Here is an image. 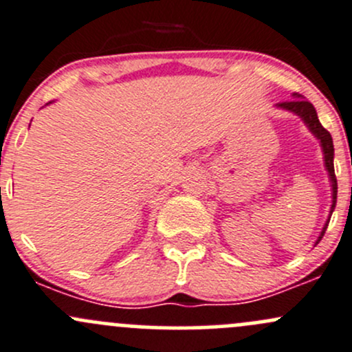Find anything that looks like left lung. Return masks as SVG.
<instances>
[{
    "mask_svg": "<svg viewBox=\"0 0 352 352\" xmlns=\"http://www.w3.org/2000/svg\"><path fill=\"white\" fill-rule=\"evenodd\" d=\"M278 107H281V108H285V110H289V111H293V113L300 115V117H302V120L307 123V126H309L311 132H314V135L320 140V146H322V149H324L325 168H327L329 176H331V183H332V206H331V215H332L336 201H338V177H336V173H334V144H332L331 133H329V130H325L324 126H322V123L318 122L317 111H315L314 104H311L310 101L300 98V95H295L293 100L281 101V103H278ZM329 220H327V223L324 226V229H322L320 237L317 239V242H315V244H318V242L322 241V237H324L325 230H327V226H329Z\"/></svg>",
    "mask_w": 352,
    "mask_h": 352,
    "instance_id": "1",
    "label": "left lung"
}]
</instances>
